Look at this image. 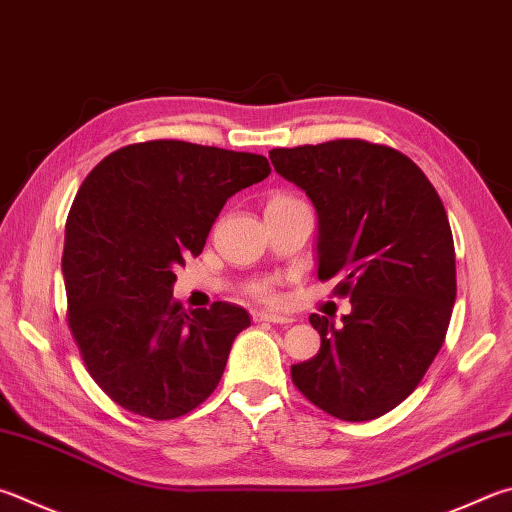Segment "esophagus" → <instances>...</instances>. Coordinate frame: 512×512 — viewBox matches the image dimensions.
Masks as SVG:
<instances>
[{"label": "esophagus", "mask_w": 512, "mask_h": 512, "mask_svg": "<svg viewBox=\"0 0 512 512\" xmlns=\"http://www.w3.org/2000/svg\"><path fill=\"white\" fill-rule=\"evenodd\" d=\"M257 322H273V324H291L295 322L291 315H282V313H273V311H259L255 313Z\"/></svg>", "instance_id": "34e87169"}]
</instances>
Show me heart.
<instances>
[{
    "label": "heart",
    "instance_id": "1",
    "mask_svg": "<svg viewBox=\"0 0 512 512\" xmlns=\"http://www.w3.org/2000/svg\"><path fill=\"white\" fill-rule=\"evenodd\" d=\"M280 201H288V197H273L271 201H268V203H280ZM259 295H268V291H266V288H259V291H257Z\"/></svg>",
    "mask_w": 512,
    "mask_h": 512
}]
</instances>
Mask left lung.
I'll return each mask as SVG.
<instances>
[{
	"label": "left lung",
	"instance_id": "obj_1",
	"mask_svg": "<svg viewBox=\"0 0 512 512\" xmlns=\"http://www.w3.org/2000/svg\"><path fill=\"white\" fill-rule=\"evenodd\" d=\"M275 172L318 215V277H340L351 313H311L320 351L291 367L295 387L342 421L394 410L439 353L457 300L448 215L414 161L385 145L342 138L268 152Z\"/></svg>",
	"mask_w": 512,
	"mask_h": 512
}]
</instances>
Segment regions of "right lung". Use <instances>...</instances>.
<instances>
[{"label":"right lung","instance_id":"obj_1","mask_svg":"<svg viewBox=\"0 0 512 512\" xmlns=\"http://www.w3.org/2000/svg\"><path fill=\"white\" fill-rule=\"evenodd\" d=\"M268 174L259 154L150 141L109 154L80 185L62 255L69 327L120 407L167 421L215 392L250 315L228 302L185 311L174 271L201 253L232 194Z\"/></svg>","mask_w":512,"mask_h":512}]
</instances>
